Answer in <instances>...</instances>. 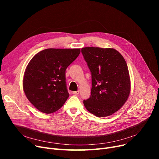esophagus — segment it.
<instances>
[{"mask_svg": "<svg viewBox=\"0 0 159 159\" xmlns=\"http://www.w3.org/2000/svg\"><path fill=\"white\" fill-rule=\"evenodd\" d=\"M79 91H73V94L74 95H79Z\"/></svg>", "mask_w": 159, "mask_h": 159, "instance_id": "1", "label": "esophagus"}]
</instances>
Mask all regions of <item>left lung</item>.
Masks as SVG:
<instances>
[{
  "mask_svg": "<svg viewBox=\"0 0 159 159\" xmlns=\"http://www.w3.org/2000/svg\"><path fill=\"white\" fill-rule=\"evenodd\" d=\"M91 73V96L83 102L87 110L104 117L119 110L130 93L128 66L113 48L86 47L81 49Z\"/></svg>",
  "mask_w": 159,
  "mask_h": 159,
  "instance_id": "1",
  "label": "left lung"
}]
</instances>
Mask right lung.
Returning a JSON list of instances; mask_svg holds the SVG:
<instances>
[{
	"instance_id": "right-lung-1",
	"label": "right lung",
	"mask_w": 159,
	"mask_h": 159,
	"mask_svg": "<svg viewBox=\"0 0 159 159\" xmlns=\"http://www.w3.org/2000/svg\"><path fill=\"white\" fill-rule=\"evenodd\" d=\"M80 53V49L49 48L31 58L24 72L23 89L38 110L52 113L64 105L69 97L66 70Z\"/></svg>"
}]
</instances>
